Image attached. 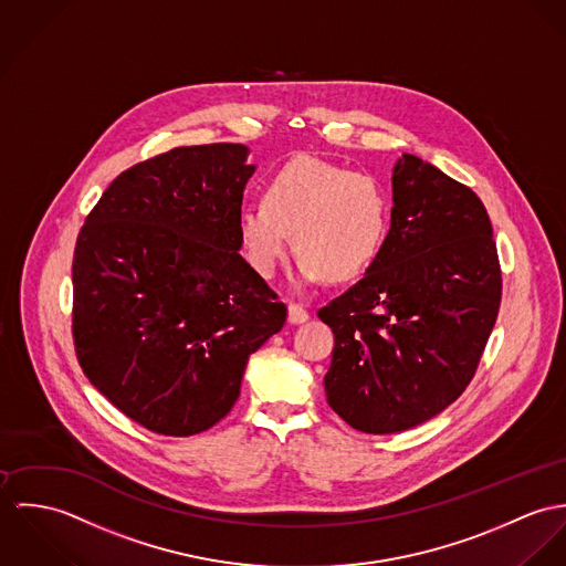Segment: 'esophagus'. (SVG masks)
I'll return each instance as SVG.
<instances>
[{
  "instance_id": "34e87169",
  "label": "esophagus",
  "mask_w": 566,
  "mask_h": 566,
  "mask_svg": "<svg viewBox=\"0 0 566 566\" xmlns=\"http://www.w3.org/2000/svg\"><path fill=\"white\" fill-rule=\"evenodd\" d=\"M308 318H311V314L306 308H302L300 304H289V323L300 325V323H306Z\"/></svg>"
}]
</instances>
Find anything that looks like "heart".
<instances>
[{
	"mask_svg": "<svg viewBox=\"0 0 566 566\" xmlns=\"http://www.w3.org/2000/svg\"><path fill=\"white\" fill-rule=\"evenodd\" d=\"M237 228L253 271L262 277L275 273L293 234L304 282L325 275L352 280L384 250L390 199L371 174L304 156L266 180L262 201L241 206Z\"/></svg>",
	"mask_w": 566,
	"mask_h": 566,
	"instance_id": "1",
	"label": "heart"
}]
</instances>
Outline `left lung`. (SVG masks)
Instances as JSON below:
<instances>
[{
    "label": "left lung",
    "mask_w": 566,
    "mask_h": 566,
    "mask_svg": "<svg viewBox=\"0 0 566 566\" xmlns=\"http://www.w3.org/2000/svg\"><path fill=\"white\" fill-rule=\"evenodd\" d=\"M502 302L493 226L480 197L403 154L392 167L384 250L318 311L334 332L329 408L354 430L395 434L437 417L469 386Z\"/></svg>",
    "instance_id": "left-lung-1"
}]
</instances>
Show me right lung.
I'll list each match as a JSON object with an SVG mask.
<instances>
[{"label":"right lung","instance_id":"add662e5","mask_svg":"<svg viewBox=\"0 0 566 566\" xmlns=\"http://www.w3.org/2000/svg\"><path fill=\"white\" fill-rule=\"evenodd\" d=\"M234 143L176 147L104 190L73 253V340L88 381L132 421L192 437L237 403L286 306L241 255L255 171Z\"/></svg>","mask_w":566,"mask_h":566}]
</instances>
